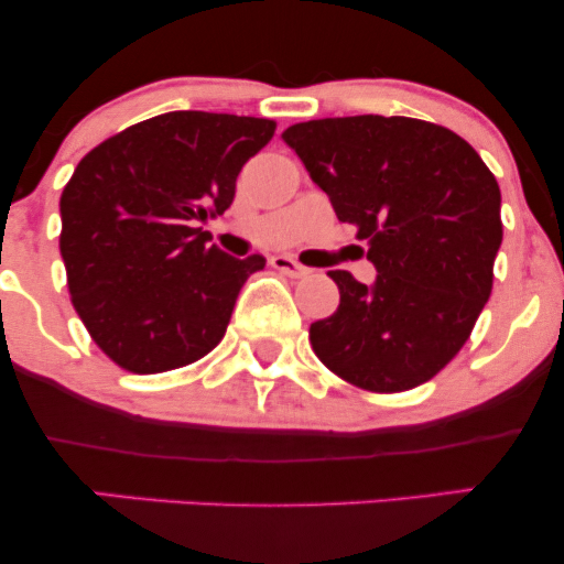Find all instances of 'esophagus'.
Returning a JSON list of instances; mask_svg holds the SVG:
<instances>
[{
    "label": "esophagus",
    "instance_id": "esophagus-1",
    "mask_svg": "<svg viewBox=\"0 0 564 564\" xmlns=\"http://www.w3.org/2000/svg\"><path fill=\"white\" fill-rule=\"evenodd\" d=\"M270 264H273L275 270H281V273L291 275V278H307L310 273H313V270L304 268V264H300L296 260H291V257H286V254L270 257Z\"/></svg>",
    "mask_w": 564,
    "mask_h": 564
}]
</instances>
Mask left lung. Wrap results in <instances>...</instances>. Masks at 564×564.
Instances as JSON below:
<instances>
[{"label": "left lung", "instance_id": "left-lung-1", "mask_svg": "<svg viewBox=\"0 0 564 564\" xmlns=\"http://www.w3.org/2000/svg\"><path fill=\"white\" fill-rule=\"evenodd\" d=\"M339 223L358 225L373 283L332 270L339 307L310 326L336 377L371 392L424 384L469 339L494 289L501 191L451 129L408 116L302 121L281 134Z\"/></svg>", "mask_w": 564, "mask_h": 564}]
</instances>
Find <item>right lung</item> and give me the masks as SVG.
<instances>
[{"instance_id": "obj_1", "label": "right lung", "mask_w": 564, "mask_h": 564, "mask_svg": "<svg viewBox=\"0 0 564 564\" xmlns=\"http://www.w3.org/2000/svg\"><path fill=\"white\" fill-rule=\"evenodd\" d=\"M273 132L254 116L172 111L79 161L61 196V254L70 302L113 364L161 373L219 345L264 257L225 254L198 225L228 209Z\"/></svg>"}]
</instances>
